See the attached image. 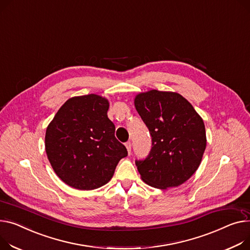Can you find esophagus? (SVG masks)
<instances>
[{"instance_id":"1","label":"esophagus","mask_w":250,"mask_h":250,"mask_svg":"<svg viewBox=\"0 0 250 250\" xmlns=\"http://www.w3.org/2000/svg\"><path fill=\"white\" fill-rule=\"evenodd\" d=\"M125 146H126V149H127L128 154H130V151H131V143H130V142H126V143H125Z\"/></svg>"}]
</instances>
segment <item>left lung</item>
I'll return each mask as SVG.
<instances>
[{"mask_svg":"<svg viewBox=\"0 0 250 250\" xmlns=\"http://www.w3.org/2000/svg\"><path fill=\"white\" fill-rule=\"evenodd\" d=\"M135 106L152 137L145 160H136L147 185L180 186L197 171L206 148L204 122L192 104L176 92L149 90L135 98Z\"/></svg>","mask_w":250,"mask_h":250,"instance_id":"8db88e82","label":"left lung"}]
</instances>
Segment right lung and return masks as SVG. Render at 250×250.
<instances>
[{
  "label": "right lung",
  "mask_w": 250,
  "mask_h": 250,
  "mask_svg": "<svg viewBox=\"0 0 250 250\" xmlns=\"http://www.w3.org/2000/svg\"><path fill=\"white\" fill-rule=\"evenodd\" d=\"M108 101L96 94L69 98L49 124L45 149L56 175L68 186L93 190L112 178L125 146L114 137Z\"/></svg>",
  "instance_id": "1"
}]
</instances>
